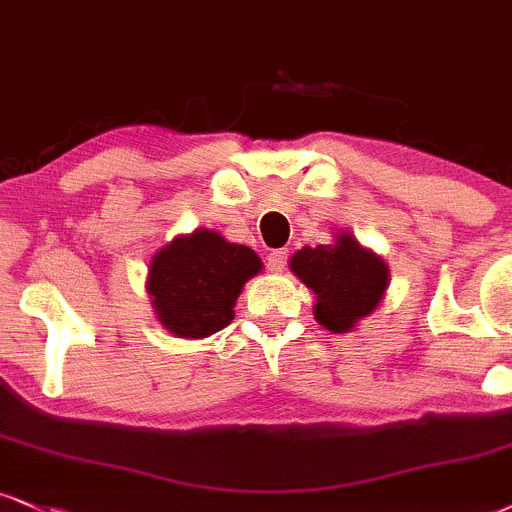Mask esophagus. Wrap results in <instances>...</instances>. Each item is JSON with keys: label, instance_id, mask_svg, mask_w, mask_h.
<instances>
[{"label": "esophagus", "instance_id": "1", "mask_svg": "<svg viewBox=\"0 0 512 512\" xmlns=\"http://www.w3.org/2000/svg\"><path fill=\"white\" fill-rule=\"evenodd\" d=\"M266 261H268V270H273V273H282V270H285V266H287V249L270 251Z\"/></svg>", "mask_w": 512, "mask_h": 512}]
</instances>
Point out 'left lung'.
Listing matches in <instances>:
<instances>
[{
	"label": "left lung",
	"mask_w": 512,
	"mask_h": 512,
	"mask_svg": "<svg viewBox=\"0 0 512 512\" xmlns=\"http://www.w3.org/2000/svg\"><path fill=\"white\" fill-rule=\"evenodd\" d=\"M289 268L315 294L318 325L334 334L351 332L375 313L391 280L384 258L351 232H337L330 244L304 246L292 256Z\"/></svg>",
	"instance_id": "obj_1"
}]
</instances>
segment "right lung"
<instances>
[{
    "label": "right lung",
    "instance_id": "1",
    "mask_svg": "<svg viewBox=\"0 0 512 512\" xmlns=\"http://www.w3.org/2000/svg\"><path fill=\"white\" fill-rule=\"evenodd\" d=\"M261 270L254 249L197 227L156 251L147 294L163 330L180 339H204L232 323L239 294Z\"/></svg>",
    "mask_w": 512,
    "mask_h": 512
}]
</instances>
